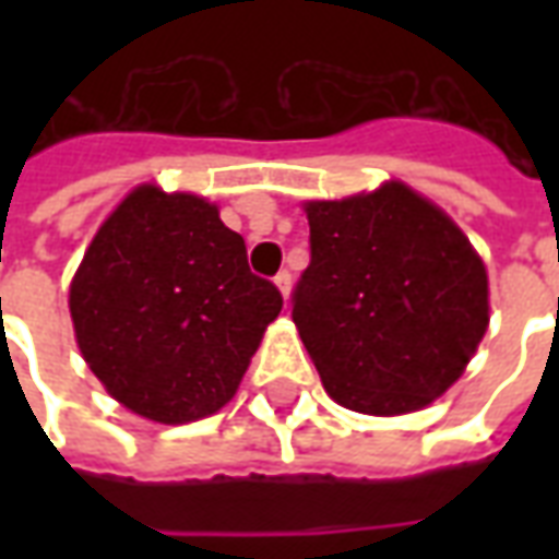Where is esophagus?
Instances as JSON below:
<instances>
[{"mask_svg": "<svg viewBox=\"0 0 559 559\" xmlns=\"http://www.w3.org/2000/svg\"><path fill=\"white\" fill-rule=\"evenodd\" d=\"M275 287H278L281 296H284V299H287V296H290L293 275H290V272H287V269H281L278 275H275Z\"/></svg>", "mask_w": 559, "mask_h": 559, "instance_id": "esophagus-1", "label": "esophagus"}]
</instances>
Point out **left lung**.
I'll return each mask as SVG.
<instances>
[{
  "label": "left lung",
  "mask_w": 559,
  "mask_h": 559,
  "mask_svg": "<svg viewBox=\"0 0 559 559\" xmlns=\"http://www.w3.org/2000/svg\"><path fill=\"white\" fill-rule=\"evenodd\" d=\"M311 263L293 323L341 407L399 416L464 374L488 329V272L455 221L404 182L305 203Z\"/></svg>",
  "instance_id": "obj_1"
}]
</instances>
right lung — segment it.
Returning a JSON list of instances; mask_svg holds the SVG:
<instances>
[{
    "label": "right lung",
    "mask_w": 559,
    "mask_h": 559,
    "mask_svg": "<svg viewBox=\"0 0 559 559\" xmlns=\"http://www.w3.org/2000/svg\"><path fill=\"white\" fill-rule=\"evenodd\" d=\"M281 305L218 206L155 185L134 188L104 221L68 293L92 374L160 425L218 413Z\"/></svg>",
    "instance_id": "1"
}]
</instances>
